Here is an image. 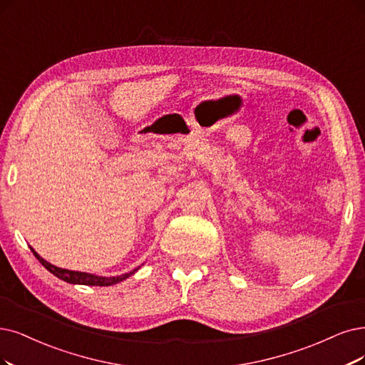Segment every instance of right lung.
Wrapping results in <instances>:
<instances>
[{
	"instance_id": "obj_1",
	"label": "right lung",
	"mask_w": 365,
	"mask_h": 365,
	"mask_svg": "<svg viewBox=\"0 0 365 365\" xmlns=\"http://www.w3.org/2000/svg\"><path fill=\"white\" fill-rule=\"evenodd\" d=\"M33 254L36 255V259L42 263L48 271L51 274H53L56 277H58L60 279L66 281V282H71V284H84V286H113V284H117V282L126 279L128 277H130L135 271L129 272V274H125V275H120V277H98V275H91V274H86V272H76V271H67V269H61V267H57L53 266L51 263H48L46 260H43L40 255L31 248Z\"/></svg>"
}]
</instances>
